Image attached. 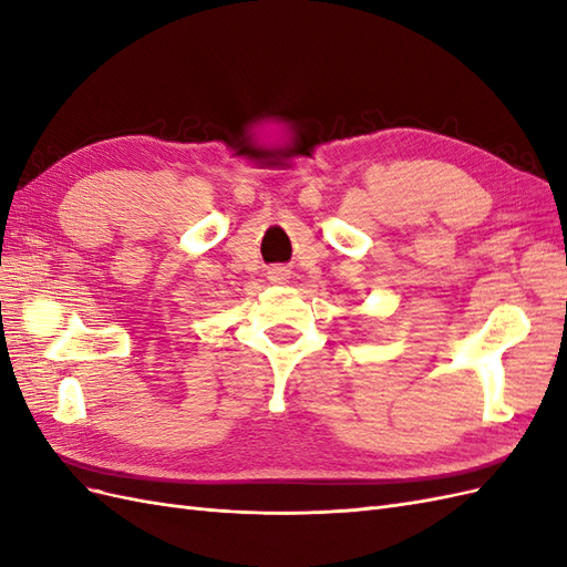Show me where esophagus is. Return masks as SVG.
<instances>
[{"label":"esophagus","mask_w":567,"mask_h":567,"mask_svg":"<svg viewBox=\"0 0 567 567\" xmlns=\"http://www.w3.org/2000/svg\"><path fill=\"white\" fill-rule=\"evenodd\" d=\"M271 274H277V277H279V279H284V277H286V274H284V269H277V271H271Z\"/></svg>","instance_id":"1"}]
</instances>
